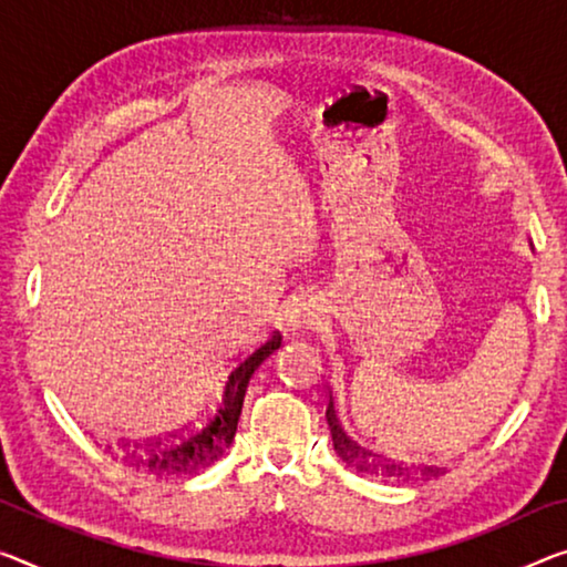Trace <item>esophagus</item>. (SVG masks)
Masks as SVG:
<instances>
[{"instance_id": "obj_1", "label": "esophagus", "mask_w": 567, "mask_h": 567, "mask_svg": "<svg viewBox=\"0 0 567 567\" xmlns=\"http://www.w3.org/2000/svg\"><path fill=\"white\" fill-rule=\"evenodd\" d=\"M291 321L293 324H311V309H309V301L299 299L293 303V311H291Z\"/></svg>"}]
</instances>
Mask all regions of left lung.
I'll return each instance as SVG.
<instances>
[{"label":"left lung","instance_id":"left-lung-1","mask_svg":"<svg viewBox=\"0 0 567 567\" xmlns=\"http://www.w3.org/2000/svg\"><path fill=\"white\" fill-rule=\"evenodd\" d=\"M327 423H329V431H332L337 456L342 458L347 466L357 468L360 474H368V476H417V478L439 476V468H431V466L408 468L403 464H395V461L382 458L378 454H372V451L362 449L360 443L352 441L350 435L342 431V425H339L332 398H329V405H327Z\"/></svg>","mask_w":567,"mask_h":567}]
</instances>
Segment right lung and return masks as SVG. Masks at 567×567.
Masks as SVG:
<instances>
[{
  "mask_svg": "<svg viewBox=\"0 0 567 567\" xmlns=\"http://www.w3.org/2000/svg\"><path fill=\"white\" fill-rule=\"evenodd\" d=\"M281 347V334L274 332L264 344L248 352L230 368L228 378L223 382L220 398L195 425H185L164 439L132 443L121 446V464L136 468L142 474H195L199 468L210 466L220 458L235 439L238 431V417L243 411V398H246L248 382L258 370V364Z\"/></svg>",
  "mask_w": 567,
  "mask_h": 567,
  "instance_id": "1",
  "label": "right lung"
}]
</instances>
